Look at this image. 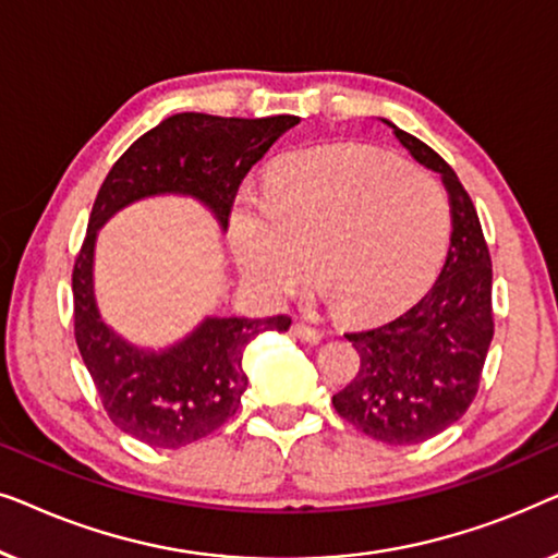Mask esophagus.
<instances>
[{
    "label": "esophagus",
    "instance_id": "34e87169",
    "mask_svg": "<svg viewBox=\"0 0 558 558\" xmlns=\"http://www.w3.org/2000/svg\"><path fill=\"white\" fill-rule=\"evenodd\" d=\"M292 332H294L300 340H304V342H319V340L325 338L323 330H317V327H310V325H304V323L292 325Z\"/></svg>",
    "mask_w": 558,
    "mask_h": 558
}]
</instances>
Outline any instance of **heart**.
Masks as SVG:
<instances>
[{
    "label": "heart",
    "instance_id": "b5f03b06",
    "mask_svg": "<svg viewBox=\"0 0 558 558\" xmlns=\"http://www.w3.org/2000/svg\"><path fill=\"white\" fill-rule=\"evenodd\" d=\"M233 254L258 292L281 300L312 274L348 319L414 302L449 241V203L432 174L373 147L300 151L271 172L262 203L233 213Z\"/></svg>",
    "mask_w": 558,
    "mask_h": 558
}]
</instances>
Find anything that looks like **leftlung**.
I'll return each instance as SVG.
<instances>
[{
	"label": "left lung",
	"instance_id": "1",
	"mask_svg": "<svg viewBox=\"0 0 558 558\" xmlns=\"http://www.w3.org/2000/svg\"><path fill=\"white\" fill-rule=\"evenodd\" d=\"M386 124L418 165L441 174L452 235L439 279L414 307L345 335L361 368L332 396V407L373 439L418 445L452 426L475 401L495 332L493 262L475 205L452 167L422 140Z\"/></svg>",
	"mask_w": 558,
	"mask_h": 558
}]
</instances>
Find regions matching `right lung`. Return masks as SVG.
<instances>
[{
	"mask_svg": "<svg viewBox=\"0 0 558 558\" xmlns=\"http://www.w3.org/2000/svg\"><path fill=\"white\" fill-rule=\"evenodd\" d=\"M296 117L226 119L174 113L142 134L106 174L73 266V325L81 357L106 414L129 437L180 449L220 429L241 407L248 376L243 350L258 332H284L287 315L208 317L178 345L151 353L104 325L94 300L96 233L113 213L142 197L193 195L228 228L243 178Z\"/></svg>",
	"mask_w": 558,
	"mask_h": 558,
	"instance_id": "1",
	"label": "right lung"
}]
</instances>
